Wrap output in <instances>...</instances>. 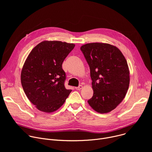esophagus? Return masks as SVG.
<instances>
[{
    "instance_id": "esophagus-1",
    "label": "esophagus",
    "mask_w": 152,
    "mask_h": 152,
    "mask_svg": "<svg viewBox=\"0 0 152 152\" xmlns=\"http://www.w3.org/2000/svg\"><path fill=\"white\" fill-rule=\"evenodd\" d=\"M82 87H83L82 85H79L78 86H77V87H75V89L77 90H81L82 88Z\"/></svg>"
}]
</instances>
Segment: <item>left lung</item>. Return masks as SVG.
Wrapping results in <instances>:
<instances>
[{
	"mask_svg": "<svg viewBox=\"0 0 152 152\" xmlns=\"http://www.w3.org/2000/svg\"><path fill=\"white\" fill-rule=\"evenodd\" d=\"M80 50L90 67L94 91L88 102L99 113H109L121 102L129 88L127 61L117 48L106 43H88Z\"/></svg>",
	"mask_w": 152,
	"mask_h": 152,
	"instance_id": "left-lung-1",
	"label": "left lung"
}]
</instances>
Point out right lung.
I'll return each mask as SVG.
<instances>
[{"mask_svg": "<svg viewBox=\"0 0 152 152\" xmlns=\"http://www.w3.org/2000/svg\"><path fill=\"white\" fill-rule=\"evenodd\" d=\"M75 45L58 41H45L28 55L21 73L23 90L38 110L56 111L71 93L64 86L66 75L62 64Z\"/></svg>", "mask_w": 152, "mask_h": 152, "instance_id": "1", "label": "right lung"}]
</instances>
